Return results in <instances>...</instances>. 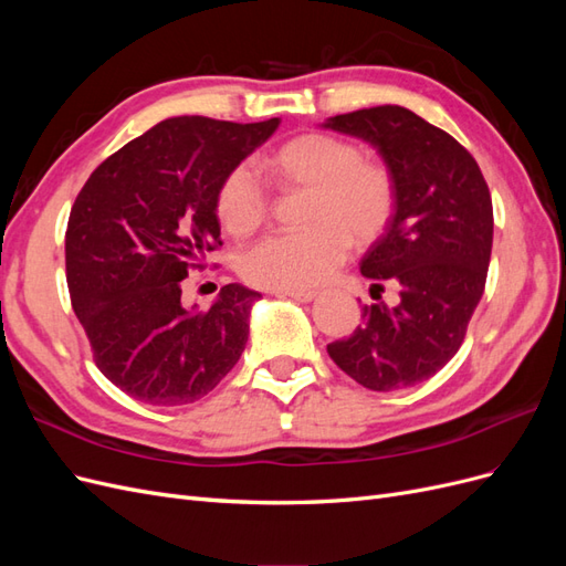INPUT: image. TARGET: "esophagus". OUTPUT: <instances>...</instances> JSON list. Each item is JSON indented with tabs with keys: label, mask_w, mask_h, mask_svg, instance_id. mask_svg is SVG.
Instances as JSON below:
<instances>
[{
	"label": "esophagus",
	"mask_w": 566,
	"mask_h": 566,
	"mask_svg": "<svg viewBox=\"0 0 566 566\" xmlns=\"http://www.w3.org/2000/svg\"><path fill=\"white\" fill-rule=\"evenodd\" d=\"M279 297H290L295 302H314L316 300V290H279Z\"/></svg>",
	"instance_id": "esophagus-1"
}]
</instances>
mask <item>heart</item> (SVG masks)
Wrapping results in <instances>:
<instances>
[{
	"mask_svg": "<svg viewBox=\"0 0 566 566\" xmlns=\"http://www.w3.org/2000/svg\"><path fill=\"white\" fill-rule=\"evenodd\" d=\"M260 167L279 191H304V231L273 235L243 256V279L266 290H306L333 276L352 245H368L394 210L389 169L368 163L356 144L306 132L264 153ZM217 217L233 238H250L264 224L269 200L248 167L221 179Z\"/></svg>",
	"mask_w": 566,
	"mask_h": 566,
	"instance_id": "b5f03b06",
	"label": "heart"
}]
</instances>
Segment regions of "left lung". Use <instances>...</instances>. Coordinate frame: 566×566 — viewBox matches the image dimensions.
Segmentation results:
<instances>
[{
    "instance_id": "obj_1",
    "label": "left lung",
    "mask_w": 566,
    "mask_h": 566,
    "mask_svg": "<svg viewBox=\"0 0 566 566\" xmlns=\"http://www.w3.org/2000/svg\"><path fill=\"white\" fill-rule=\"evenodd\" d=\"M364 139L394 179V212L361 273L399 304H366L361 325L328 345L333 361L373 391L413 387L447 366L484 295L493 243L489 186L451 134L401 106L364 108L321 125Z\"/></svg>"
}]
</instances>
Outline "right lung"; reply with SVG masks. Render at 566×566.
<instances>
[{"instance_id":"add662e5","label":"right lung","mask_w":566,"mask_h":566,"mask_svg":"<svg viewBox=\"0 0 566 566\" xmlns=\"http://www.w3.org/2000/svg\"><path fill=\"white\" fill-rule=\"evenodd\" d=\"M279 125L163 119L82 186L65 231L67 290L98 370L132 399L193 403L241 358L262 295L229 283L198 312L184 306L181 281L221 245V179Z\"/></svg>"}]
</instances>
